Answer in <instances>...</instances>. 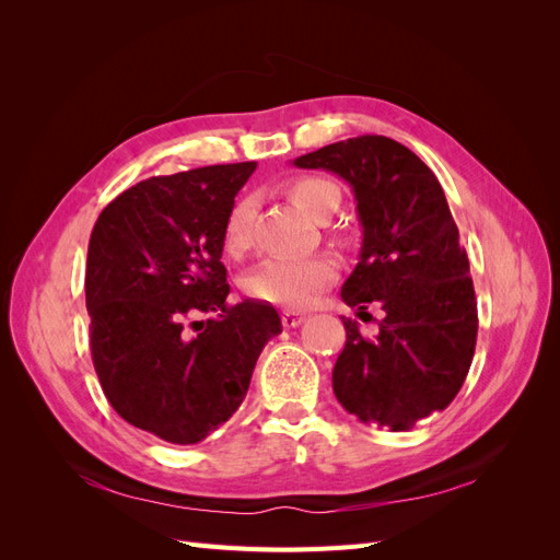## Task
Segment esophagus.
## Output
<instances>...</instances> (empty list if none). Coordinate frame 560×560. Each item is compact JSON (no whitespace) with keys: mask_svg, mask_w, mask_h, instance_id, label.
Here are the masks:
<instances>
[{"mask_svg":"<svg viewBox=\"0 0 560 560\" xmlns=\"http://www.w3.org/2000/svg\"><path fill=\"white\" fill-rule=\"evenodd\" d=\"M303 319H306V315H303V313H296V311H284V313H282V325H284L287 329H294V327H299Z\"/></svg>","mask_w":560,"mask_h":560,"instance_id":"obj_1","label":"esophagus"}]
</instances>
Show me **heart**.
<instances>
[{
    "instance_id": "heart-1",
    "label": "heart",
    "mask_w": 560,
    "mask_h": 560,
    "mask_svg": "<svg viewBox=\"0 0 560 560\" xmlns=\"http://www.w3.org/2000/svg\"><path fill=\"white\" fill-rule=\"evenodd\" d=\"M287 194L296 206L315 217L325 219L341 206V191L325 177L303 175L287 182ZM254 222V198L243 196L233 202L224 222V245L229 252H243L252 238ZM334 264L327 257H273L264 259L245 276V292L252 299H259L276 306L301 308L308 306L315 294L334 278Z\"/></svg>"
}]
</instances>
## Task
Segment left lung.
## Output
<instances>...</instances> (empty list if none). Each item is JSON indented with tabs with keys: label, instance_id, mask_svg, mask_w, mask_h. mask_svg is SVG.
Returning <instances> with one entry per match:
<instances>
[{
	"label": "left lung",
	"instance_id": "obj_1",
	"mask_svg": "<svg viewBox=\"0 0 560 560\" xmlns=\"http://www.w3.org/2000/svg\"><path fill=\"white\" fill-rule=\"evenodd\" d=\"M343 177L358 200L360 261L341 287L350 308L378 301V336L343 317L334 395L362 422L411 430L460 393L477 346V296L442 184L411 149L362 135L294 159Z\"/></svg>",
	"mask_w": 560,
	"mask_h": 560
}]
</instances>
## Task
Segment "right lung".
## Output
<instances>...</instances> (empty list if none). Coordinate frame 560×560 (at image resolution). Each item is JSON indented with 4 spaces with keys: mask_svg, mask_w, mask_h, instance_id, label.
Wrapping results in <instances>:
<instances>
[{
    "mask_svg": "<svg viewBox=\"0 0 560 560\" xmlns=\"http://www.w3.org/2000/svg\"><path fill=\"white\" fill-rule=\"evenodd\" d=\"M254 167L247 161L149 177L116 196L91 233L95 374L114 411L163 442L198 444L224 425L264 346L282 331L270 303L226 301L224 222ZM208 312L220 315L190 322Z\"/></svg>",
    "mask_w": 560,
    "mask_h": 560,
    "instance_id": "add662e5",
    "label": "right lung"
}]
</instances>
